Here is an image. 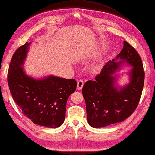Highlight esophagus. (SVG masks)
Listing matches in <instances>:
<instances>
[{"label":"esophagus","instance_id":"obj_1","mask_svg":"<svg viewBox=\"0 0 155 155\" xmlns=\"http://www.w3.org/2000/svg\"><path fill=\"white\" fill-rule=\"evenodd\" d=\"M84 82L82 80H78L77 81V89L78 90H81L83 86H84Z\"/></svg>","mask_w":155,"mask_h":155}]
</instances>
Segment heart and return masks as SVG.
I'll list each match as a JSON object with an SVG mask.
<instances>
[{
	"label": "heart",
	"instance_id": "b5f03b06",
	"mask_svg": "<svg viewBox=\"0 0 155 155\" xmlns=\"http://www.w3.org/2000/svg\"><path fill=\"white\" fill-rule=\"evenodd\" d=\"M101 65H102V61H101V60H100V59H98V60H97V61L96 62H95V68H100V67H101Z\"/></svg>",
	"mask_w": 155,
	"mask_h": 155
}]
</instances>
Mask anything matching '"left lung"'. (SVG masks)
Returning a JSON list of instances; mask_svg holds the SVG:
<instances>
[{
    "label": "left lung",
    "instance_id": "8db88e82",
    "mask_svg": "<svg viewBox=\"0 0 155 155\" xmlns=\"http://www.w3.org/2000/svg\"><path fill=\"white\" fill-rule=\"evenodd\" d=\"M125 64L132 67L129 83L121 87L116 72ZM95 81H88L82 89L86 105L87 120L93 128L119 123L136 110L144 86L145 72L141 58L134 47L124 41L116 58L104 64Z\"/></svg>",
    "mask_w": 155,
    "mask_h": 155
}]
</instances>
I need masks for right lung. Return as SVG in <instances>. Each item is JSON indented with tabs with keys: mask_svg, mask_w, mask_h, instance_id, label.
<instances>
[{
	"mask_svg": "<svg viewBox=\"0 0 155 155\" xmlns=\"http://www.w3.org/2000/svg\"><path fill=\"white\" fill-rule=\"evenodd\" d=\"M31 42L13 54L8 74L11 95L22 113L33 123L58 128L65 119L67 101L74 93L77 83L53 75L34 78L26 74L24 64Z\"/></svg>",
	"mask_w": 155,
	"mask_h": 155,
	"instance_id": "obj_1",
	"label": "right lung"
}]
</instances>
